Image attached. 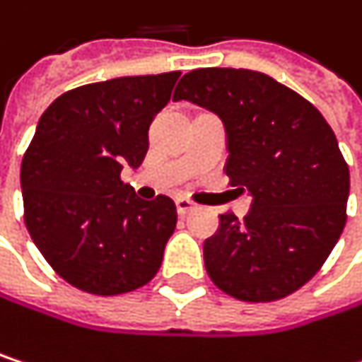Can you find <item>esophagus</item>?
I'll use <instances>...</instances> for the list:
<instances>
[{
  "instance_id": "34e87169",
  "label": "esophagus",
  "mask_w": 362,
  "mask_h": 362,
  "mask_svg": "<svg viewBox=\"0 0 362 362\" xmlns=\"http://www.w3.org/2000/svg\"><path fill=\"white\" fill-rule=\"evenodd\" d=\"M197 207V203L194 201H190V199H186V197H178L176 199V209H178V214L184 216V214H188V211H192Z\"/></svg>"
}]
</instances>
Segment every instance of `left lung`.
Returning a JSON list of instances; mask_svg holds the SVG:
<instances>
[{"mask_svg":"<svg viewBox=\"0 0 362 362\" xmlns=\"http://www.w3.org/2000/svg\"><path fill=\"white\" fill-rule=\"evenodd\" d=\"M174 100L214 110L226 127L230 186L253 197L239 220L220 214L203 245L209 279L243 302H274L306 285L346 226L348 163L304 96L250 69H197Z\"/></svg>","mask_w":362,"mask_h":362,"instance_id":"1","label":"left lung"}]
</instances>
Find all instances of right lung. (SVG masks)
Listing matches in <instances>:
<instances>
[{
    "mask_svg": "<svg viewBox=\"0 0 362 362\" xmlns=\"http://www.w3.org/2000/svg\"><path fill=\"white\" fill-rule=\"evenodd\" d=\"M180 71L117 77L58 96L23 157L25 224L58 276L94 296L146 285L161 268L178 214L159 194L140 199L121 180L148 151V127Z\"/></svg>",
    "mask_w": 362,
    "mask_h": 362,
    "instance_id": "1",
    "label": "right lung"
}]
</instances>
